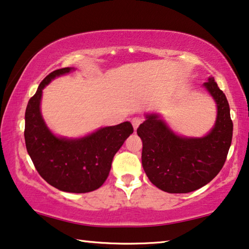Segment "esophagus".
Returning a JSON list of instances; mask_svg holds the SVG:
<instances>
[{
    "mask_svg": "<svg viewBox=\"0 0 249 249\" xmlns=\"http://www.w3.org/2000/svg\"><path fill=\"white\" fill-rule=\"evenodd\" d=\"M131 124H132L133 129H135V130H137V128H138L139 124H142V120H140V119H138V118H133L132 120H131Z\"/></svg>",
    "mask_w": 249,
    "mask_h": 249,
    "instance_id": "obj_1",
    "label": "esophagus"
}]
</instances>
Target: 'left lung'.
Returning a JSON list of instances; mask_svg holds the SVG:
<instances>
[{
    "label": "left lung",
    "instance_id": "left-lung-1",
    "mask_svg": "<svg viewBox=\"0 0 249 249\" xmlns=\"http://www.w3.org/2000/svg\"><path fill=\"white\" fill-rule=\"evenodd\" d=\"M203 88L214 100L217 118L202 137L175 132L160 113H145L137 129L142 140V163L149 181L168 193H189L208 184L225 164L232 139V121L227 98L210 76Z\"/></svg>",
    "mask_w": 249,
    "mask_h": 249
}]
</instances>
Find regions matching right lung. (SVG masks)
<instances>
[{
  "label": "right lung",
  "instance_id": "right-lung-1",
  "mask_svg": "<svg viewBox=\"0 0 249 249\" xmlns=\"http://www.w3.org/2000/svg\"><path fill=\"white\" fill-rule=\"evenodd\" d=\"M74 67L53 71L40 83L26 110L24 139L29 156L45 181L70 193L94 191L106 182L114 155L133 132L129 121L102 127L89 135L68 138L50 130L41 114L42 89Z\"/></svg>",
  "mask_w": 249,
  "mask_h": 249
}]
</instances>
